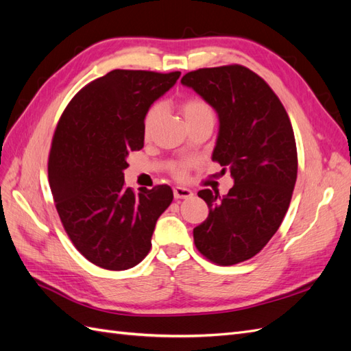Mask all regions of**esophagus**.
<instances>
[{
    "label": "esophagus",
    "mask_w": 351,
    "mask_h": 351,
    "mask_svg": "<svg viewBox=\"0 0 351 351\" xmlns=\"http://www.w3.org/2000/svg\"><path fill=\"white\" fill-rule=\"evenodd\" d=\"M173 195H175V199H191L194 193L191 190H188V188H184V186H175L173 188Z\"/></svg>",
    "instance_id": "esophagus-1"
}]
</instances>
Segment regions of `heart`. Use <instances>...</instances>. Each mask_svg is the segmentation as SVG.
Here are the masks:
<instances>
[{"label": "heart", "instance_id": "obj_1", "mask_svg": "<svg viewBox=\"0 0 351 351\" xmlns=\"http://www.w3.org/2000/svg\"><path fill=\"white\" fill-rule=\"evenodd\" d=\"M161 111H163V106L160 104H154L151 105L145 115H143V121H142V132L143 136L149 138L152 132L156 129V124L160 119ZM181 111L185 117V120L188 124L193 123H199L203 120H213V110L212 106L204 101V99L199 97V96H190L185 97L184 101L181 102ZM191 166V161H181L173 166L172 173L175 175V178L178 179H184L186 178L188 169Z\"/></svg>", "mask_w": 351, "mask_h": 351}]
</instances>
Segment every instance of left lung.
Instances as JSON below:
<instances>
[{
    "instance_id": "left-lung-1",
    "label": "left lung",
    "mask_w": 351,
    "mask_h": 351,
    "mask_svg": "<svg viewBox=\"0 0 351 351\" xmlns=\"http://www.w3.org/2000/svg\"><path fill=\"white\" fill-rule=\"evenodd\" d=\"M219 117L212 160L234 179L227 195L202 190L209 215L194 245L209 261L234 265L261 252L291 204L298 173L293 129L264 80L241 65L202 68L182 77Z\"/></svg>"
}]
</instances>
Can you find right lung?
<instances>
[{"mask_svg":"<svg viewBox=\"0 0 351 351\" xmlns=\"http://www.w3.org/2000/svg\"><path fill=\"white\" fill-rule=\"evenodd\" d=\"M179 75L114 69L80 90L60 115L49 154L50 190L69 240L97 267L138 265L173 200L169 185L125 188L123 170L129 152L143 148V115Z\"/></svg>","mask_w":351,"mask_h":351,"instance_id":"1","label":"right lung"}]
</instances>
